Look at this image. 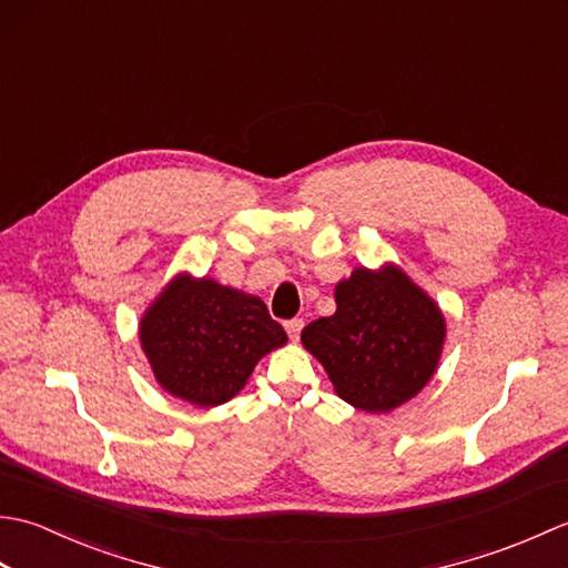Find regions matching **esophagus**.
<instances>
[{"mask_svg":"<svg viewBox=\"0 0 568 568\" xmlns=\"http://www.w3.org/2000/svg\"><path fill=\"white\" fill-rule=\"evenodd\" d=\"M303 327H305L303 320H287L285 322V332H287V336H291L293 342H297V336H300V332H303Z\"/></svg>","mask_w":568,"mask_h":568,"instance_id":"1","label":"esophagus"}]
</instances>
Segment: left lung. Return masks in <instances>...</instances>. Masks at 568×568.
I'll use <instances>...</instances> for the list:
<instances>
[{"instance_id": "1", "label": "left lung", "mask_w": 568, "mask_h": 568, "mask_svg": "<svg viewBox=\"0 0 568 568\" xmlns=\"http://www.w3.org/2000/svg\"><path fill=\"white\" fill-rule=\"evenodd\" d=\"M334 297L336 312L310 322L303 344L336 395L364 413H390L425 388L444 344L434 300L393 265L356 268Z\"/></svg>"}]
</instances>
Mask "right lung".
Wrapping results in <instances>:
<instances>
[{"instance_id":"right-lung-1","label":"right lung","mask_w":568,"mask_h":568,"mask_svg":"<svg viewBox=\"0 0 568 568\" xmlns=\"http://www.w3.org/2000/svg\"><path fill=\"white\" fill-rule=\"evenodd\" d=\"M287 342L263 300L178 275L141 320V346L168 393L214 407L244 388L258 358Z\"/></svg>"}]
</instances>
